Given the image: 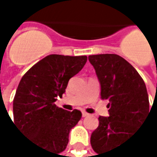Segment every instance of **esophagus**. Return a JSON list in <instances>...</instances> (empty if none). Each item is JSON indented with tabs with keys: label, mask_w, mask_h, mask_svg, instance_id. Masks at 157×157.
Listing matches in <instances>:
<instances>
[{
	"label": "esophagus",
	"mask_w": 157,
	"mask_h": 157,
	"mask_svg": "<svg viewBox=\"0 0 157 157\" xmlns=\"http://www.w3.org/2000/svg\"><path fill=\"white\" fill-rule=\"evenodd\" d=\"M88 115H89V114H88V113H86V112H85V111H83V112H82V116H83V117H87Z\"/></svg>",
	"instance_id": "34e87169"
}]
</instances>
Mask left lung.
Returning <instances> with one entry per match:
<instances>
[{"instance_id":"8db88e82","label":"left lung","mask_w":157,"mask_h":157,"mask_svg":"<svg viewBox=\"0 0 157 157\" xmlns=\"http://www.w3.org/2000/svg\"><path fill=\"white\" fill-rule=\"evenodd\" d=\"M88 60L101 85V99L109 101V116L99 117L90 137L92 149L101 155L120 147L138 130L151 111L149 97L141 76L121 56L105 53L89 56Z\"/></svg>"}]
</instances>
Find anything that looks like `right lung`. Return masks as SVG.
<instances>
[{
    "label": "right lung",
    "instance_id": "1",
    "mask_svg": "<svg viewBox=\"0 0 157 157\" xmlns=\"http://www.w3.org/2000/svg\"><path fill=\"white\" fill-rule=\"evenodd\" d=\"M86 60V56L50 55L22 76L13 101L14 122L33 143L56 154L67 147L70 131L82 113L64 110L55 102Z\"/></svg>",
    "mask_w": 157,
    "mask_h": 157
}]
</instances>
